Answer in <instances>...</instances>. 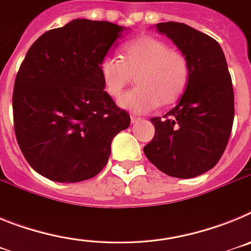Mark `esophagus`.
Returning <instances> with one entry per match:
<instances>
[{"label": "esophagus", "mask_w": 251, "mask_h": 251, "mask_svg": "<svg viewBox=\"0 0 251 251\" xmlns=\"http://www.w3.org/2000/svg\"><path fill=\"white\" fill-rule=\"evenodd\" d=\"M138 121H139V118L137 117V115H130V122H132V123H136V122H138Z\"/></svg>", "instance_id": "34e87169"}]
</instances>
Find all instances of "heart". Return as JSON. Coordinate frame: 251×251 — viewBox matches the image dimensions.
Here are the masks:
<instances>
[{
    "instance_id": "1",
    "label": "heart",
    "mask_w": 251,
    "mask_h": 251,
    "mask_svg": "<svg viewBox=\"0 0 251 251\" xmlns=\"http://www.w3.org/2000/svg\"><path fill=\"white\" fill-rule=\"evenodd\" d=\"M119 57H105L100 74L104 89L115 100L136 79V89L119 101L126 109L151 112L176 103L185 92L190 79L188 60L165 40L150 35L137 37L122 46Z\"/></svg>"
}]
</instances>
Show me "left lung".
I'll use <instances>...</instances> for the list:
<instances>
[{
	"label": "left lung",
	"instance_id": "left-lung-1",
	"mask_svg": "<svg viewBox=\"0 0 251 251\" xmlns=\"http://www.w3.org/2000/svg\"><path fill=\"white\" fill-rule=\"evenodd\" d=\"M157 31L186 55L190 79L185 93L163 118L154 117V137L143 151L163 174L192 178L223 156L234 123V90L216 40L181 22H161Z\"/></svg>",
	"mask_w": 251,
	"mask_h": 251
}]
</instances>
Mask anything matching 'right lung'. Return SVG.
Returning <instances> with one entry per match:
<instances>
[{
	"label": "right lung",
	"instance_id": "1",
	"mask_svg": "<svg viewBox=\"0 0 251 251\" xmlns=\"http://www.w3.org/2000/svg\"><path fill=\"white\" fill-rule=\"evenodd\" d=\"M123 30L77 19L28 49L13 86V127L22 154L41 176L56 182L97 176L113 138L129 127V114L104 90L100 74Z\"/></svg>",
	"mask_w": 251,
	"mask_h": 251
}]
</instances>
